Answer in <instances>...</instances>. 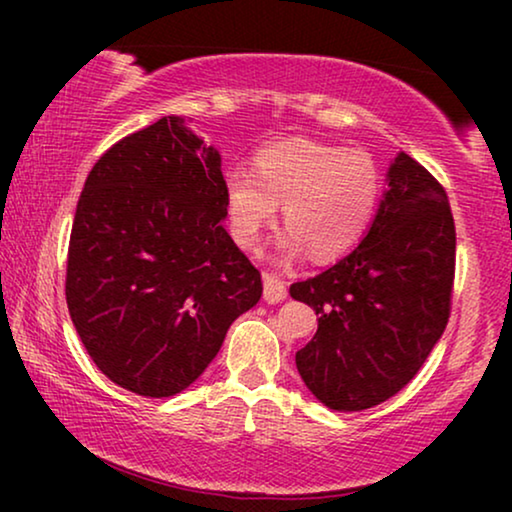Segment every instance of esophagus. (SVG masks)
Here are the masks:
<instances>
[{
	"label": "esophagus",
	"instance_id": "obj_1",
	"mask_svg": "<svg viewBox=\"0 0 512 512\" xmlns=\"http://www.w3.org/2000/svg\"><path fill=\"white\" fill-rule=\"evenodd\" d=\"M286 298V284L282 279L270 275V272H265L263 275V300L265 303H282Z\"/></svg>",
	"mask_w": 512,
	"mask_h": 512
}]
</instances>
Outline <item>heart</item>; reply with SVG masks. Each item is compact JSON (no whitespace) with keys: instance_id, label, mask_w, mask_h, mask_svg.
I'll return each mask as SVG.
<instances>
[{"instance_id":"obj_1","label":"heart","mask_w":512,"mask_h":512,"mask_svg":"<svg viewBox=\"0 0 512 512\" xmlns=\"http://www.w3.org/2000/svg\"><path fill=\"white\" fill-rule=\"evenodd\" d=\"M382 191L380 167L363 149L314 139H282L254 156V172L235 167L223 179V207L235 242L261 247L282 205L284 254L310 249L314 261L345 256L363 240Z\"/></svg>"}]
</instances>
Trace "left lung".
<instances>
[{"mask_svg":"<svg viewBox=\"0 0 512 512\" xmlns=\"http://www.w3.org/2000/svg\"><path fill=\"white\" fill-rule=\"evenodd\" d=\"M387 181L359 247L289 289L319 314L317 333L296 354L298 373L338 412L398 394L450 319L457 233L445 188L408 153H398Z\"/></svg>","mask_w":512,"mask_h":512,"instance_id":"8db88e82","label":"left lung"}]
</instances>
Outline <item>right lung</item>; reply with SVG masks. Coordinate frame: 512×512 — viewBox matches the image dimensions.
<instances>
[{
	"instance_id": "1",
	"label": "right lung",
	"mask_w": 512,
	"mask_h": 512,
	"mask_svg": "<svg viewBox=\"0 0 512 512\" xmlns=\"http://www.w3.org/2000/svg\"><path fill=\"white\" fill-rule=\"evenodd\" d=\"M221 156L165 116L116 142L76 205L65 296L95 366L118 387L165 398L198 380L261 272L223 228Z\"/></svg>"
}]
</instances>
